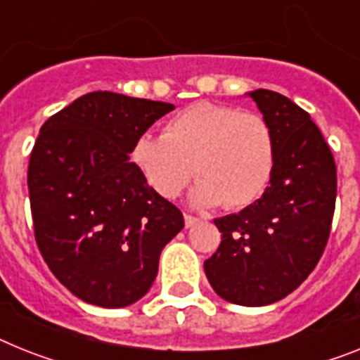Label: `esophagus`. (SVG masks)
Masks as SVG:
<instances>
[{
    "label": "esophagus",
    "mask_w": 360,
    "mask_h": 360,
    "mask_svg": "<svg viewBox=\"0 0 360 360\" xmlns=\"http://www.w3.org/2000/svg\"><path fill=\"white\" fill-rule=\"evenodd\" d=\"M184 221H186V228H191V226H195V224H197L200 219H198V217L189 215V213H186V215H184Z\"/></svg>",
    "instance_id": "obj_1"
}]
</instances>
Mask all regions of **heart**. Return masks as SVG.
<instances>
[{
	"mask_svg": "<svg viewBox=\"0 0 360 360\" xmlns=\"http://www.w3.org/2000/svg\"><path fill=\"white\" fill-rule=\"evenodd\" d=\"M130 158L147 186L163 198L191 193L197 206L245 207L265 193L276 165L274 132L261 115L215 103H195L163 124L162 136L141 134Z\"/></svg>",
	"mask_w": 360,
	"mask_h": 360,
	"instance_id": "heart-1",
	"label": "heart"
}]
</instances>
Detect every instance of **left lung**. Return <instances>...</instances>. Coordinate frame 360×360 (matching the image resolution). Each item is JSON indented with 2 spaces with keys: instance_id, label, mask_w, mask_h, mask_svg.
<instances>
[{
  "instance_id": "8db88e82",
  "label": "left lung",
  "mask_w": 360,
  "mask_h": 360,
  "mask_svg": "<svg viewBox=\"0 0 360 360\" xmlns=\"http://www.w3.org/2000/svg\"><path fill=\"white\" fill-rule=\"evenodd\" d=\"M246 95L274 132V173L254 204L215 219L222 240L204 270L222 300L261 307L298 289L322 257L333 221L337 167L305 110L276 91Z\"/></svg>"
}]
</instances>
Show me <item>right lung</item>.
Here are the masks:
<instances>
[{"label":"right lung","instance_id":"right-lung-1","mask_svg":"<svg viewBox=\"0 0 360 360\" xmlns=\"http://www.w3.org/2000/svg\"><path fill=\"white\" fill-rule=\"evenodd\" d=\"M169 103L91 91L41 124L27 184L34 237L55 278L86 304L127 307L148 292L163 246L184 228L132 162Z\"/></svg>","mask_w":360,"mask_h":360}]
</instances>
